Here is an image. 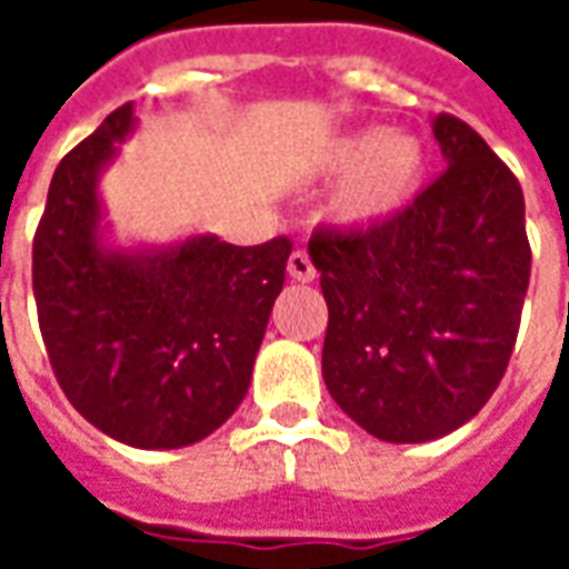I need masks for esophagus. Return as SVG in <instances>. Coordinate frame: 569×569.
I'll return each instance as SVG.
<instances>
[{"instance_id": "esophagus-1", "label": "esophagus", "mask_w": 569, "mask_h": 569, "mask_svg": "<svg viewBox=\"0 0 569 569\" xmlns=\"http://www.w3.org/2000/svg\"><path fill=\"white\" fill-rule=\"evenodd\" d=\"M286 273H289L296 283H310V280L317 277V268H313V261L308 259V252H292L289 261H286Z\"/></svg>"}]
</instances>
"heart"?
Wrapping results in <instances>:
<instances>
[{"instance_id": "b5f03b06", "label": "heart", "mask_w": 569, "mask_h": 569, "mask_svg": "<svg viewBox=\"0 0 569 569\" xmlns=\"http://www.w3.org/2000/svg\"><path fill=\"white\" fill-rule=\"evenodd\" d=\"M326 173L351 176L332 198V216L350 228H371L393 219L418 198L427 176V146L415 133L359 128L326 151Z\"/></svg>"}]
</instances>
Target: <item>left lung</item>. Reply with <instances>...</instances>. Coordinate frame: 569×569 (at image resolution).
Listing matches in <instances>:
<instances>
[{"label":"left lung","instance_id":"8db88e82","mask_svg":"<svg viewBox=\"0 0 569 569\" xmlns=\"http://www.w3.org/2000/svg\"><path fill=\"white\" fill-rule=\"evenodd\" d=\"M448 170L366 231H317L329 305L322 378L347 418L396 445L485 408L512 357L530 283L525 194L466 121L432 118Z\"/></svg>","mask_w":569,"mask_h":569}]
</instances>
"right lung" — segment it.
<instances>
[{
  "label": "right lung",
  "instance_id": "right-lung-1",
  "mask_svg": "<svg viewBox=\"0 0 569 569\" xmlns=\"http://www.w3.org/2000/svg\"><path fill=\"white\" fill-rule=\"evenodd\" d=\"M137 124L124 103L57 163L32 240V292L81 418L130 448L170 451L207 439L243 402L292 243L234 247L210 231L116 243L100 176Z\"/></svg>",
  "mask_w": 569,
  "mask_h": 569
}]
</instances>
